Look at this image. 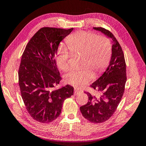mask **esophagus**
<instances>
[{
  "instance_id": "esophagus-1",
  "label": "esophagus",
  "mask_w": 146,
  "mask_h": 146,
  "mask_svg": "<svg viewBox=\"0 0 146 146\" xmlns=\"http://www.w3.org/2000/svg\"><path fill=\"white\" fill-rule=\"evenodd\" d=\"M80 91H81V90H80V89L75 88V95H76V94H78V93H80Z\"/></svg>"
}]
</instances>
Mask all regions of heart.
I'll return each mask as SVG.
<instances>
[{
    "mask_svg": "<svg viewBox=\"0 0 146 146\" xmlns=\"http://www.w3.org/2000/svg\"><path fill=\"white\" fill-rule=\"evenodd\" d=\"M66 44L72 55H81L80 70H72L66 74L64 80L68 84L82 87L93 78L95 73L102 71L110 62L111 49L106 37L90 31H79L70 35ZM70 55L65 48L60 47L56 56V63L62 71L70 69Z\"/></svg>",
    "mask_w": 146,
    "mask_h": 146,
    "instance_id": "obj_1",
    "label": "heart"
}]
</instances>
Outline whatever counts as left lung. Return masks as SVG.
<instances>
[{"mask_svg": "<svg viewBox=\"0 0 146 146\" xmlns=\"http://www.w3.org/2000/svg\"><path fill=\"white\" fill-rule=\"evenodd\" d=\"M93 28L112 40V55L110 65L102 75L90 86L97 91L98 95L84 92L88 96L89 101L80 108L84 117L97 123L106 122L115 113L124 92L127 77L124 55L115 36L105 28Z\"/></svg>", "mask_w": 146, "mask_h": 146, "instance_id": "obj_1", "label": "left lung"}]
</instances>
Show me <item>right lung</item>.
<instances>
[{
    "label": "right lung",
    "mask_w": 146,
    "mask_h": 146,
    "mask_svg": "<svg viewBox=\"0 0 146 146\" xmlns=\"http://www.w3.org/2000/svg\"><path fill=\"white\" fill-rule=\"evenodd\" d=\"M73 28L44 27L26 46L19 69V85L24 105L37 122L49 123L60 115L64 101L73 95L66 85L56 89L62 79L56 63L60 42Z\"/></svg>",
    "instance_id": "obj_1"
}]
</instances>
